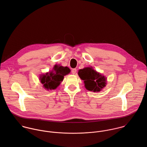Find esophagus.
Here are the masks:
<instances>
[{
    "mask_svg": "<svg viewBox=\"0 0 147 147\" xmlns=\"http://www.w3.org/2000/svg\"><path fill=\"white\" fill-rule=\"evenodd\" d=\"M76 71H77V70H76V68L72 69V74H76Z\"/></svg>",
    "mask_w": 147,
    "mask_h": 147,
    "instance_id": "1",
    "label": "esophagus"
}]
</instances>
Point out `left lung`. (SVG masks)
<instances>
[{"mask_svg":"<svg viewBox=\"0 0 147 147\" xmlns=\"http://www.w3.org/2000/svg\"><path fill=\"white\" fill-rule=\"evenodd\" d=\"M78 75L84 80L86 89L90 91L100 92L106 84L105 76L94 71L92 67H85L80 69Z\"/></svg>","mask_w":147,"mask_h":147,"instance_id":"left-lung-1","label":"left lung"}]
</instances>
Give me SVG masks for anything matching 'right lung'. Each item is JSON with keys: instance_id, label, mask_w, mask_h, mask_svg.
I'll use <instances>...</instances> for the list:
<instances>
[{"instance_id": "add662e5", "label": "right lung", "mask_w": 147, "mask_h": 147, "mask_svg": "<svg viewBox=\"0 0 147 147\" xmlns=\"http://www.w3.org/2000/svg\"><path fill=\"white\" fill-rule=\"evenodd\" d=\"M54 71L46 73L40 77L41 83L47 89H55L61 84L64 78V76L70 72V69L67 67H63L55 65Z\"/></svg>"}]
</instances>
